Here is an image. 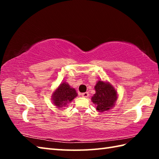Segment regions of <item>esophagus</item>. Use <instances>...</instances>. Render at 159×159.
Masks as SVG:
<instances>
[{
	"label": "esophagus",
	"instance_id": "obj_1",
	"mask_svg": "<svg viewBox=\"0 0 159 159\" xmlns=\"http://www.w3.org/2000/svg\"><path fill=\"white\" fill-rule=\"evenodd\" d=\"M81 96L83 97V98H88V97L89 96V93H88V92L83 93H81Z\"/></svg>",
	"mask_w": 159,
	"mask_h": 159
}]
</instances>
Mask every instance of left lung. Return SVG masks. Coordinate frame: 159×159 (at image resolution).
<instances>
[{"mask_svg":"<svg viewBox=\"0 0 159 159\" xmlns=\"http://www.w3.org/2000/svg\"><path fill=\"white\" fill-rule=\"evenodd\" d=\"M95 89L96 93L92 98V101L97 104V110L103 112L114 106L117 99V93L111 85L102 80H98Z\"/></svg>","mask_w":159,"mask_h":159,"instance_id":"8db88e82","label":"left lung"}]
</instances>
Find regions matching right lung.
Wrapping results in <instances>:
<instances>
[{"label": "right lung", "instance_id": "right-lung-1", "mask_svg": "<svg viewBox=\"0 0 159 159\" xmlns=\"http://www.w3.org/2000/svg\"><path fill=\"white\" fill-rule=\"evenodd\" d=\"M77 96V93L74 88L70 87L68 83H63L59 86L52 95L54 104L58 107L66 106Z\"/></svg>", "mask_w": 159, "mask_h": 159}]
</instances>
